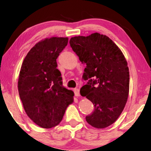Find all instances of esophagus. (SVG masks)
Wrapping results in <instances>:
<instances>
[{"mask_svg":"<svg viewBox=\"0 0 151 151\" xmlns=\"http://www.w3.org/2000/svg\"><path fill=\"white\" fill-rule=\"evenodd\" d=\"M74 92H75V95L76 96H80V91H79L78 88H75V90H74Z\"/></svg>","mask_w":151,"mask_h":151,"instance_id":"34e87169","label":"esophagus"}]
</instances>
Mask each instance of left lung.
Masks as SVG:
<instances>
[{
  "label": "left lung",
  "instance_id": "obj_1",
  "mask_svg": "<svg viewBox=\"0 0 151 151\" xmlns=\"http://www.w3.org/2000/svg\"><path fill=\"white\" fill-rule=\"evenodd\" d=\"M70 45L82 63L86 65L83 78L88 80L81 88V96L94 109L86 121L104 129L115 122L125 106L129 93V70L123 53L106 35L98 32L72 37Z\"/></svg>",
  "mask_w": 151,
  "mask_h": 151
}]
</instances>
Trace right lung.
Returning <instances> with one entry per match:
<instances>
[{"label":"right lung","mask_w":151,"mask_h":151,"mask_svg":"<svg viewBox=\"0 0 151 151\" xmlns=\"http://www.w3.org/2000/svg\"><path fill=\"white\" fill-rule=\"evenodd\" d=\"M68 37H51L37 42L20 68L18 89L28 116L36 124L50 129L60 123L73 103V91L63 86L57 58L67 45Z\"/></svg>","instance_id":"add662e5"}]
</instances>
